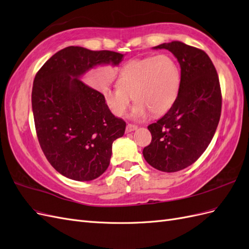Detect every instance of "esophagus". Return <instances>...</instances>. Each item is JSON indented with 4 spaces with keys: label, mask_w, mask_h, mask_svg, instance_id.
<instances>
[{
    "label": "esophagus",
    "mask_w": 249,
    "mask_h": 249,
    "mask_svg": "<svg viewBox=\"0 0 249 249\" xmlns=\"http://www.w3.org/2000/svg\"><path fill=\"white\" fill-rule=\"evenodd\" d=\"M137 127H138L137 125L129 124L126 125V127H125V133H131V132H133L135 130H137Z\"/></svg>",
    "instance_id": "esophagus-1"
}]
</instances>
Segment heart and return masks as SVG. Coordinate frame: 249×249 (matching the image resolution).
I'll use <instances>...</instances> for the list:
<instances>
[{"label":"heart","mask_w":249,"mask_h":249,"mask_svg":"<svg viewBox=\"0 0 249 249\" xmlns=\"http://www.w3.org/2000/svg\"><path fill=\"white\" fill-rule=\"evenodd\" d=\"M180 86V71L176 60L162 54L134 59L120 69L117 85L102 89L105 104L115 116H124L134 97V118L167 112L175 104Z\"/></svg>","instance_id":"obj_1"}]
</instances>
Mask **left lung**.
<instances>
[{
  "label": "left lung",
  "mask_w": 249,
  "mask_h": 249,
  "mask_svg": "<svg viewBox=\"0 0 249 249\" xmlns=\"http://www.w3.org/2000/svg\"><path fill=\"white\" fill-rule=\"evenodd\" d=\"M153 49L168 50L178 59L180 86L173 106L147 126L152 142L142 154L154 168L176 172L196 161L214 136L221 114L219 78L202 50L180 41Z\"/></svg>",
  "instance_id": "left-lung-1"
}]
</instances>
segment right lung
I'll list each match as a JSON object with an SVG mask.
<instances>
[{"label": "right lung", "mask_w": 249, "mask_h": 249, "mask_svg": "<svg viewBox=\"0 0 249 249\" xmlns=\"http://www.w3.org/2000/svg\"><path fill=\"white\" fill-rule=\"evenodd\" d=\"M124 55L67 47L36 73L32 110L37 138L50 164L71 179L92 180L107 170L112 143L125 123L112 114L97 90L81 79L99 65L117 66Z\"/></svg>", "instance_id": "obj_1"}]
</instances>
